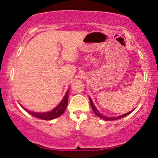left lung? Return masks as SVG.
I'll use <instances>...</instances> for the list:
<instances>
[{"mask_svg":"<svg viewBox=\"0 0 158 158\" xmlns=\"http://www.w3.org/2000/svg\"><path fill=\"white\" fill-rule=\"evenodd\" d=\"M90 106H91L92 109H93V110L94 111V113H95L96 115L98 116V117H100L101 119H105V120H116V119H121V118H123V117H126V116L128 115V114H129L130 113H131V112L133 111V110H131V111H129V112H128V113H126V114H123V115L118 116V117H106V116H103L102 114H101L100 113H99V110L97 109V108H96L95 106H94V104L93 103V102H92V100H91V99H90Z\"/></svg>","mask_w":158,"mask_h":158,"instance_id":"left-lung-1","label":"left lung"}]
</instances>
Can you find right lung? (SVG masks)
Instances as JSON below:
<instances>
[{
  "label": "right lung",
  "mask_w": 158,
  "mask_h": 158,
  "mask_svg": "<svg viewBox=\"0 0 158 158\" xmlns=\"http://www.w3.org/2000/svg\"><path fill=\"white\" fill-rule=\"evenodd\" d=\"M68 91L66 92V94L64 95V98L61 100V102L54 109L50 110V111L48 112H44V113H36V112L31 111V110H27L26 108H24L23 107L22 108L26 110L27 112H28L29 114H31L33 117H37V118L44 119V120H50V119L57 118V117H60V116L66 110L67 106H68Z\"/></svg>",
  "instance_id": "1"
}]
</instances>
